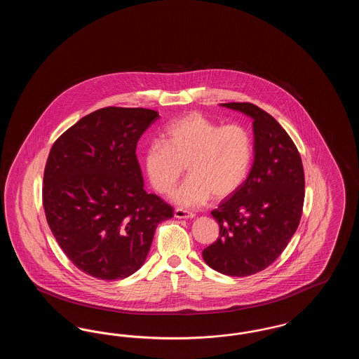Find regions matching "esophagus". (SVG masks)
Segmentation results:
<instances>
[{"mask_svg":"<svg viewBox=\"0 0 359 359\" xmlns=\"http://www.w3.org/2000/svg\"><path fill=\"white\" fill-rule=\"evenodd\" d=\"M173 215H175V218H177V219H192V218H195V214H194V212H189V211L183 210V208H176Z\"/></svg>","mask_w":359,"mask_h":359,"instance_id":"obj_1","label":"esophagus"}]
</instances>
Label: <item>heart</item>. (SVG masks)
<instances>
[{
	"label": "heart",
	"instance_id": "heart-1",
	"mask_svg": "<svg viewBox=\"0 0 359 359\" xmlns=\"http://www.w3.org/2000/svg\"><path fill=\"white\" fill-rule=\"evenodd\" d=\"M255 158L250 132L239 125H221L201 113L173 121L163 141L151 142L144 152V168L152 187L170 192L187 165L189 176L172 194L183 207L205 205L214 195L224 199L246 182Z\"/></svg>",
	"mask_w": 359,
	"mask_h": 359
}]
</instances>
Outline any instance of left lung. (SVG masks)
Wrapping results in <instances>:
<instances>
[{"instance_id":"8db88e82","label":"left lung","mask_w":359,"mask_h":359,"mask_svg":"<svg viewBox=\"0 0 359 359\" xmlns=\"http://www.w3.org/2000/svg\"><path fill=\"white\" fill-rule=\"evenodd\" d=\"M253 120L255 161L250 173L211 215L219 238L203 250L205 264L243 277L268 268L294 234L304 203L302 157L281 125L253 103H221Z\"/></svg>"}]
</instances>
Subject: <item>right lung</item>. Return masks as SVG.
<instances>
[{"instance_id": "right-lung-1", "label": "right lung", "mask_w": 359, "mask_h": 359, "mask_svg": "<svg viewBox=\"0 0 359 359\" xmlns=\"http://www.w3.org/2000/svg\"><path fill=\"white\" fill-rule=\"evenodd\" d=\"M160 118L142 107H103L71 126L52 145L43 205L52 234L82 272L121 280L149 253L158 223L173 217L144 189L136 156L140 137Z\"/></svg>"}]
</instances>
